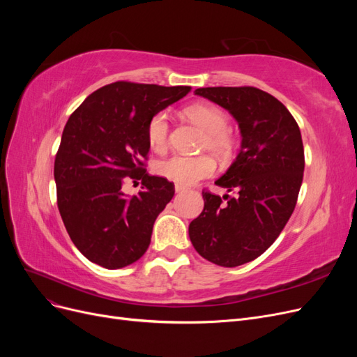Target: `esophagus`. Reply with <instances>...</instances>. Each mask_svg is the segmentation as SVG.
Returning a JSON list of instances; mask_svg holds the SVG:
<instances>
[{"instance_id": "34e87169", "label": "esophagus", "mask_w": 357, "mask_h": 357, "mask_svg": "<svg viewBox=\"0 0 357 357\" xmlns=\"http://www.w3.org/2000/svg\"><path fill=\"white\" fill-rule=\"evenodd\" d=\"M174 189H176V192H177V193H180V192H185V190H186L185 188L180 186V185H176V188H174Z\"/></svg>"}]
</instances>
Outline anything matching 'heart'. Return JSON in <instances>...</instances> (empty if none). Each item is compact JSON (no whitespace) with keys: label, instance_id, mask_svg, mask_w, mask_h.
<instances>
[{"label":"heart","instance_id":"1","mask_svg":"<svg viewBox=\"0 0 357 357\" xmlns=\"http://www.w3.org/2000/svg\"><path fill=\"white\" fill-rule=\"evenodd\" d=\"M185 116L193 123H197L205 132L202 149L226 156L232 150V138L228 129V117L218 107L208 104H195L185 110ZM147 143L155 152H162L167 147L169 135V122L165 112H159L152 116L146 129ZM215 162L207 155L185 156L174 155L162 159L156 164V172L176 185L192 186L197 181L214 174Z\"/></svg>","mask_w":357,"mask_h":357}]
</instances>
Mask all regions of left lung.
<instances>
[{
    "instance_id": "8db88e82",
    "label": "left lung",
    "mask_w": 357,
    "mask_h": 357,
    "mask_svg": "<svg viewBox=\"0 0 357 357\" xmlns=\"http://www.w3.org/2000/svg\"><path fill=\"white\" fill-rule=\"evenodd\" d=\"M195 95L228 110L238 123L241 149L214 183L236 197L202 192L204 210L189 225V238L207 261L234 268L271 245L295 210L304 176V146L296 121L261 89L199 88Z\"/></svg>"
}]
</instances>
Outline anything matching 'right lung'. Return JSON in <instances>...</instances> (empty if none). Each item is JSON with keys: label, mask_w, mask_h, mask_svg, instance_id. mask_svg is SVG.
I'll use <instances>...</instances> for the list:
<instances>
[{"label": "right lung", "mask_w": 357, "mask_h": 357, "mask_svg": "<svg viewBox=\"0 0 357 357\" xmlns=\"http://www.w3.org/2000/svg\"><path fill=\"white\" fill-rule=\"evenodd\" d=\"M189 91L116 82L70 116L55 158L58 208L71 241L91 262L117 269L146 253L156 218L174 197L171 181L143 168L147 123ZM129 178L142 180L138 196L121 192Z\"/></svg>", "instance_id": "add662e5"}]
</instances>
